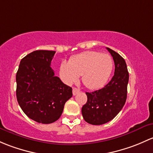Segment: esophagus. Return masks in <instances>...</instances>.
<instances>
[{"mask_svg":"<svg viewBox=\"0 0 153 153\" xmlns=\"http://www.w3.org/2000/svg\"><path fill=\"white\" fill-rule=\"evenodd\" d=\"M79 90L78 89V88H73V95L75 96L77 94H78L79 92Z\"/></svg>","mask_w":153,"mask_h":153,"instance_id":"1","label":"esophagus"}]
</instances>
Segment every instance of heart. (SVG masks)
Listing matches in <instances>:
<instances>
[{
  "label": "heart",
  "instance_id": "b5f03b06",
  "mask_svg": "<svg viewBox=\"0 0 153 153\" xmlns=\"http://www.w3.org/2000/svg\"><path fill=\"white\" fill-rule=\"evenodd\" d=\"M113 62L111 56L97 51H85L76 55L68 62L62 61L59 76L67 85L76 82L79 76L85 87L91 90L103 87L111 76Z\"/></svg>",
  "mask_w": 153,
  "mask_h": 153
}]
</instances>
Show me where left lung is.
Listing matches in <instances>:
<instances>
[{
	"mask_svg": "<svg viewBox=\"0 0 153 153\" xmlns=\"http://www.w3.org/2000/svg\"><path fill=\"white\" fill-rule=\"evenodd\" d=\"M114 60L115 72L111 80L100 90L86 92L88 101L82 108L85 121L94 125L110 122L121 111L127 100L129 73L122 56L107 48Z\"/></svg>",
	"mask_w": 153,
	"mask_h": 153,
	"instance_id": "1",
	"label": "left lung"
}]
</instances>
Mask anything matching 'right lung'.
<instances>
[{
    "label": "right lung",
    "mask_w": 153,
    "mask_h": 153,
    "mask_svg": "<svg viewBox=\"0 0 153 153\" xmlns=\"http://www.w3.org/2000/svg\"><path fill=\"white\" fill-rule=\"evenodd\" d=\"M56 51L37 50L20 60L16 96L25 114L42 124L56 122L72 97V88L54 76L51 62Z\"/></svg>",
    "instance_id": "right-lung-1"
}]
</instances>
